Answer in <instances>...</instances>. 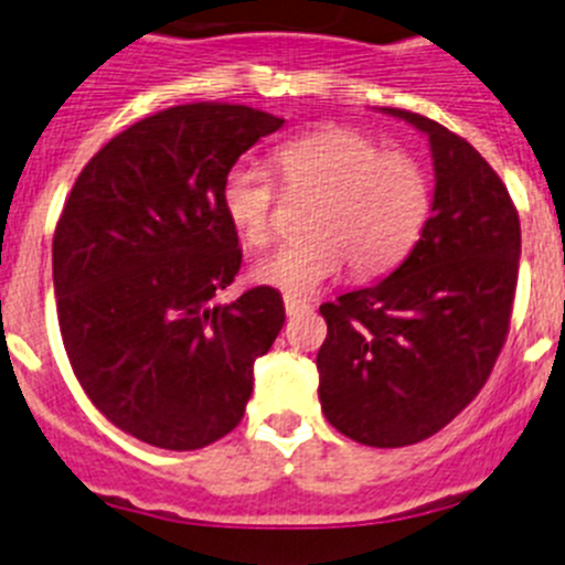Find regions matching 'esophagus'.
<instances>
[{
    "instance_id": "obj_1",
    "label": "esophagus",
    "mask_w": 565,
    "mask_h": 565,
    "mask_svg": "<svg viewBox=\"0 0 565 565\" xmlns=\"http://www.w3.org/2000/svg\"><path fill=\"white\" fill-rule=\"evenodd\" d=\"M284 309H287V315L289 317H295V315H303V311H309L311 306L306 303V300H300V298H284Z\"/></svg>"
}]
</instances>
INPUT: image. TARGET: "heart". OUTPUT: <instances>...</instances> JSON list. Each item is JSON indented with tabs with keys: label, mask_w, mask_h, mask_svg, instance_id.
<instances>
[{
	"label": "heart",
	"mask_w": 565,
	"mask_h": 565,
	"mask_svg": "<svg viewBox=\"0 0 565 565\" xmlns=\"http://www.w3.org/2000/svg\"><path fill=\"white\" fill-rule=\"evenodd\" d=\"M289 190L320 195L309 217L311 237L281 245L256 262V284L287 295H311L350 262L361 278L381 276L408 256L428 221V179L408 154L383 151L353 129H322L278 151ZM223 210L250 248L276 234V182L250 162L223 179Z\"/></svg>",
	"instance_id": "b5f03b06"
}]
</instances>
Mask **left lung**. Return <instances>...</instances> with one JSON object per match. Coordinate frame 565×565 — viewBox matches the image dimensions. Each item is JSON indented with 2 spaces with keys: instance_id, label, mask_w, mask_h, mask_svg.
Masks as SVG:
<instances>
[{
  "instance_id": "8db88e82",
  "label": "left lung",
  "mask_w": 565,
  "mask_h": 565,
  "mask_svg": "<svg viewBox=\"0 0 565 565\" xmlns=\"http://www.w3.org/2000/svg\"><path fill=\"white\" fill-rule=\"evenodd\" d=\"M428 137L430 217L383 281L322 303L317 353L326 419L366 447L439 434L489 381L516 292L522 232L505 184L441 124L383 107Z\"/></svg>"
}]
</instances>
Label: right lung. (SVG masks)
<instances>
[{
    "instance_id": "obj_1",
    "label": "right lung",
    "mask_w": 565,
    "mask_h": 565,
    "mask_svg": "<svg viewBox=\"0 0 565 565\" xmlns=\"http://www.w3.org/2000/svg\"><path fill=\"white\" fill-rule=\"evenodd\" d=\"M281 126L245 104L162 109L71 188L52 243L65 353L90 403L146 445L184 452L232 434L281 331L273 287L212 303L243 262L223 179Z\"/></svg>"
}]
</instances>
